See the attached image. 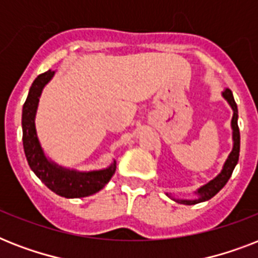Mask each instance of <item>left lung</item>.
<instances>
[{
    "label": "left lung",
    "mask_w": 258,
    "mask_h": 258,
    "mask_svg": "<svg viewBox=\"0 0 258 258\" xmlns=\"http://www.w3.org/2000/svg\"><path fill=\"white\" fill-rule=\"evenodd\" d=\"M222 97L225 100L228 101L229 105L232 107L233 109V117H232V130H233V149L229 154V157L226 158L224 166H222V170L216 178H213L212 180H209L208 183L201 186L200 188H197L196 200H178V198H174L170 194L167 196L170 198L178 202V204L183 205H196L200 204V202H205V201H209L210 198L216 196L217 192L220 191L221 188L224 187L225 184L228 183L229 178L232 176V172L236 167L237 162H238V157H240V130H238V109H237V104L234 101V97H233L232 91L229 88L224 89L222 91Z\"/></svg>",
    "instance_id": "obj_1"
}]
</instances>
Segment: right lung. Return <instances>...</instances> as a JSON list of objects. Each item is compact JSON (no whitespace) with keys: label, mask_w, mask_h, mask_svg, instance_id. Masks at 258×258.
I'll use <instances>...</instances> for the list:
<instances>
[{"label":"right lung","mask_w":258,"mask_h":258,"mask_svg":"<svg viewBox=\"0 0 258 258\" xmlns=\"http://www.w3.org/2000/svg\"><path fill=\"white\" fill-rule=\"evenodd\" d=\"M56 74L48 71L38 75L29 88V93L22 107V145L26 161L32 171L45 183L48 188L57 196L66 198H83L100 191L116 171V162L113 161L108 167L92 171H78L67 169L46 157L36 131V113L42 89Z\"/></svg>","instance_id":"right-lung-1"}]
</instances>
